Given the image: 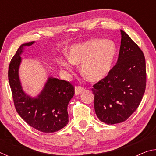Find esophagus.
I'll list each match as a JSON object with an SVG mask.
<instances>
[{
    "label": "esophagus",
    "instance_id": "obj_1",
    "mask_svg": "<svg viewBox=\"0 0 156 156\" xmlns=\"http://www.w3.org/2000/svg\"><path fill=\"white\" fill-rule=\"evenodd\" d=\"M84 90V89L83 87H79V86H76L75 87V95H77L81 94L82 92H83Z\"/></svg>",
    "mask_w": 156,
    "mask_h": 156
}]
</instances>
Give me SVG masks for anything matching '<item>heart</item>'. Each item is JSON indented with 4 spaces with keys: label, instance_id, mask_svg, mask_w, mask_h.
Wrapping results in <instances>:
<instances>
[{
    "label": "heart",
    "instance_id": "obj_1",
    "mask_svg": "<svg viewBox=\"0 0 156 156\" xmlns=\"http://www.w3.org/2000/svg\"><path fill=\"white\" fill-rule=\"evenodd\" d=\"M117 55L112 41L91 39L72 45L68 57L60 60V65L72 72L74 64L81 65L82 74L90 82H98L109 74Z\"/></svg>",
    "mask_w": 156,
    "mask_h": 156
}]
</instances>
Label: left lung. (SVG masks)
<instances>
[{"label": "left lung", "mask_w": 156, "mask_h": 156, "mask_svg": "<svg viewBox=\"0 0 156 156\" xmlns=\"http://www.w3.org/2000/svg\"><path fill=\"white\" fill-rule=\"evenodd\" d=\"M116 65L106 77L95 84L94 109L98 119L107 125L122 122L138 107L146 88L143 52L122 30Z\"/></svg>", "instance_id": "obj_1"}]
</instances>
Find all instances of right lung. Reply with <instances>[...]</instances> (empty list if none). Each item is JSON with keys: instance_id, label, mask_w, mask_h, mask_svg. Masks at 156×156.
<instances>
[{"instance_id": "add662e5", "label": "right lung", "mask_w": 156, "mask_h": 156, "mask_svg": "<svg viewBox=\"0 0 156 156\" xmlns=\"http://www.w3.org/2000/svg\"><path fill=\"white\" fill-rule=\"evenodd\" d=\"M34 42L21 44L10 62L8 79L16 112L31 127L44 133H53L67 125V106L74 95V87L69 82L48 78L44 88L36 97L23 91L19 78V67L25 47Z\"/></svg>"}]
</instances>
